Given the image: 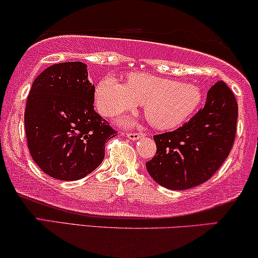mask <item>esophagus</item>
Listing matches in <instances>:
<instances>
[{
  "label": "esophagus",
  "mask_w": 258,
  "mask_h": 258,
  "mask_svg": "<svg viewBox=\"0 0 258 258\" xmlns=\"http://www.w3.org/2000/svg\"><path fill=\"white\" fill-rule=\"evenodd\" d=\"M142 136H143V133H126V137L133 141L140 140Z\"/></svg>",
  "instance_id": "1"
}]
</instances>
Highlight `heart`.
I'll return each instance as SVG.
<instances>
[{
  "label": "heart",
  "instance_id": "obj_1",
  "mask_svg": "<svg viewBox=\"0 0 258 258\" xmlns=\"http://www.w3.org/2000/svg\"><path fill=\"white\" fill-rule=\"evenodd\" d=\"M95 101L102 115L112 117L142 104L144 115L158 129H172L184 123L202 102L195 84L178 83L143 73H130L125 83L114 76L98 82Z\"/></svg>",
  "mask_w": 258,
  "mask_h": 258
}]
</instances>
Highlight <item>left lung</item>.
Here are the masks:
<instances>
[{
	"instance_id": "8db88e82",
	"label": "left lung",
	"mask_w": 258,
	"mask_h": 258,
	"mask_svg": "<svg viewBox=\"0 0 258 258\" xmlns=\"http://www.w3.org/2000/svg\"><path fill=\"white\" fill-rule=\"evenodd\" d=\"M238 107L223 81L207 94L206 105L174 132L155 135L156 155L146 163L158 184L171 190L207 182L229 156L235 141Z\"/></svg>"
}]
</instances>
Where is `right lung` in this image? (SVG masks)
I'll return each mask as SVG.
<instances>
[{
	"label": "right lung",
	"instance_id": "add662e5",
	"mask_svg": "<svg viewBox=\"0 0 258 258\" xmlns=\"http://www.w3.org/2000/svg\"><path fill=\"white\" fill-rule=\"evenodd\" d=\"M94 95L82 62L52 64L33 82L24 111L27 143L50 177L83 178L102 163L105 143L117 135L95 111Z\"/></svg>",
	"mask_w": 258,
	"mask_h": 258
}]
</instances>
